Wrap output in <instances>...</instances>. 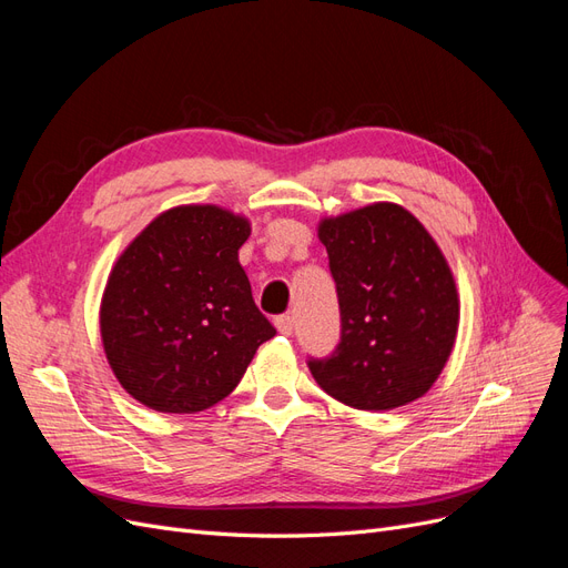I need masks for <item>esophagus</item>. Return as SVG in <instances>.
Instances as JSON below:
<instances>
[{
    "label": "esophagus",
    "mask_w": 568,
    "mask_h": 568,
    "mask_svg": "<svg viewBox=\"0 0 568 568\" xmlns=\"http://www.w3.org/2000/svg\"><path fill=\"white\" fill-rule=\"evenodd\" d=\"M274 326H277L280 334L291 336V334H294V317H291V315H280L277 320H274Z\"/></svg>",
    "instance_id": "esophagus-1"
}]
</instances>
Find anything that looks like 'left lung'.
<instances>
[{
    "instance_id": "obj_1",
    "label": "left lung",
    "mask_w": 568,
    "mask_h": 568,
    "mask_svg": "<svg viewBox=\"0 0 568 568\" xmlns=\"http://www.w3.org/2000/svg\"><path fill=\"white\" fill-rule=\"evenodd\" d=\"M341 311V341L311 357L324 393L355 409H393L434 386L453 353L459 298L448 261L398 203L320 222Z\"/></svg>"
}]
</instances>
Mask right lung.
Returning a JSON list of instances; mask_svg holds the SVG:
<instances>
[{"label":"right lung","instance_id":"obj_1","mask_svg":"<svg viewBox=\"0 0 568 568\" xmlns=\"http://www.w3.org/2000/svg\"><path fill=\"white\" fill-rule=\"evenodd\" d=\"M248 234L246 217L217 205H178L120 253L99 324L115 379L134 400L170 415L209 409L277 334L239 265Z\"/></svg>","mask_w":568,"mask_h":568}]
</instances>
